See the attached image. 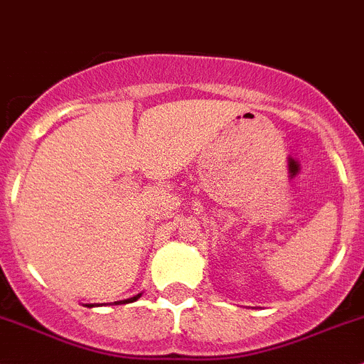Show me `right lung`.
<instances>
[{
  "label": "right lung",
  "mask_w": 364,
  "mask_h": 364,
  "mask_svg": "<svg viewBox=\"0 0 364 364\" xmlns=\"http://www.w3.org/2000/svg\"><path fill=\"white\" fill-rule=\"evenodd\" d=\"M139 297H141V294H137V296H134V297H130V299H124V301H117L116 304H123V303H134V301H137ZM87 306H93V304H87Z\"/></svg>",
  "instance_id": "right-lung-1"
}]
</instances>
